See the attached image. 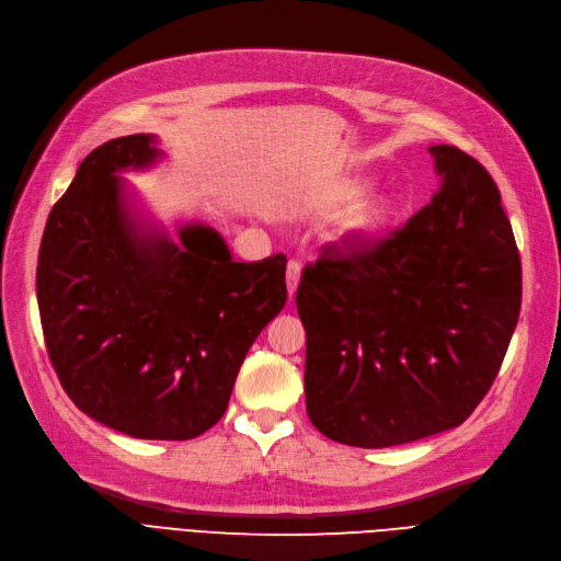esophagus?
Here are the masks:
<instances>
[{
  "mask_svg": "<svg viewBox=\"0 0 561 561\" xmlns=\"http://www.w3.org/2000/svg\"><path fill=\"white\" fill-rule=\"evenodd\" d=\"M300 282V263L291 259L286 263V288H288V298L296 296V288Z\"/></svg>",
  "mask_w": 561,
  "mask_h": 561,
  "instance_id": "34e87169",
  "label": "esophagus"
}]
</instances>
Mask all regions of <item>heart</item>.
Here are the masks:
<instances>
[{"mask_svg":"<svg viewBox=\"0 0 561 561\" xmlns=\"http://www.w3.org/2000/svg\"><path fill=\"white\" fill-rule=\"evenodd\" d=\"M354 195H356V191L350 188V191H345V195H342V201H350V197H354ZM387 216H389V203L385 201V197H370V201L358 203L347 211L345 219H342L340 232L352 240L370 238L373 232H377L385 226Z\"/></svg>","mask_w":561,"mask_h":561,"instance_id":"1","label":"heart"}]
</instances>
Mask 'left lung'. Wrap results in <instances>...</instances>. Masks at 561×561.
I'll use <instances>...</instances> for the list:
<instances>
[{"label":"left lung","mask_w":561,"mask_h":561,"mask_svg":"<svg viewBox=\"0 0 561 561\" xmlns=\"http://www.w3.org/2000/svg\"><path fill=\"white\" fill-rule=\"evenodd\" d=\"M443 186L387 234L321 247L296 307L305 405L323 436L391 447L459 426L494 385L522 305V263L492 174L431 147Z\"/></svg>","instance_id":"obj_1"}]
</instances>
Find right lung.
Returning <instances> with one entry per match:
<instances>
[{"instance_id":"1","label":"right lung","mask_w":561,"mask_h":561,"mask_svg":"<svg viewBox=\"0 0 561 561\" xmlns=\"http://www.w3.org/2000/svg\"><path fill=\"white\" fill-rule=\"evenodd\" d=\"M149 135L88 153L53 205L37 261L46 352L88 417L147 440H188L224 417L251 342L286 302V256L230 259L211 228L179 244L125 219L116 170L156 158Z\"/></svg>"}]
</instances>
